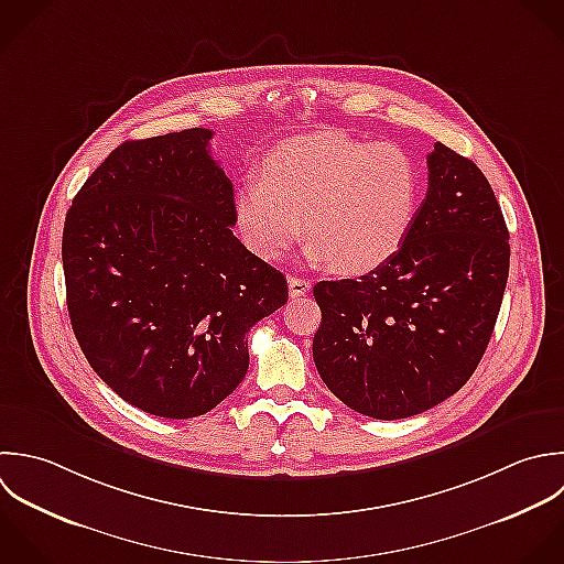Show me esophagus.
Instances as JSON below:
<instances>
[{"label":"esophagus","instance_id":"34e87169","mask_svg":"<svg viewBox=\"0 0 564 564\" xmlns=\"http://www.w3.org/2000/svg\"><path fill=\"white\" fill-rule=\"evenodd\" d=\"M290 294L296 299V296H305L310 290H312V281L303 279V276H290Z\"/></svg>","mask_w":564,"mask_h":564}]
</instances>
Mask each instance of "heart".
I'll list each match as a JSON object with an SVG mask.
<instances>
[{"label": "heart", "instance_id": "b5f03b06", "mask_svg": "<svg viewBox=\"0 0 564 564\" xmlns=\"http://www.w3.org/2000/svg\"><path fill=\"white\" fill-rule=\"evenodd\" d=\"M420 208V171L393 142L312 133L283 142L235 193V221L246 246L279 261L301 235L307 254L338 272L380 268L404 246Z\"/></svg>", "mask_w": 564, "mask_h": 564}]
</instances>
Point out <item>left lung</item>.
Listing matches in <instances>:
<instances>
[{
	"label": "left lung",
	"instance_id": "obj_1",
	"mask_svg": "<svg viewBox=\"0 0 564 564\" xmlns=\"http://www.w3.org/2000/svg\"><path fill=\"white\" fill-rule=\"evenodd\" d=\"M510 272V232L481 169L437 142L413 228L380 268L321 281L314 362L356 413L404 420L455 395L481 362Z\"/></svg>",
	"mask_w": 564,
	"mask_h": 564
}]
</instances>
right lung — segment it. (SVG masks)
Listing matches in <instances>:
<instances>
[{"mask_svg": "<svg viewBox=\"0 0 564 564\" xmlns=\"http://www.w3.org/2000/svg\"><path fill=\"white\" fill-rule=\"evenodd\" d=\"M210 129L127 140L63 226L65 299L98 378L131 406L188 420L248 371L246 334L288 303L285 276L235 235L232 182Z\"/></svg>", "mask_w": 564, "mask_h": 564, "instance_id": "1", "label": "right lung"}]
</instances>
